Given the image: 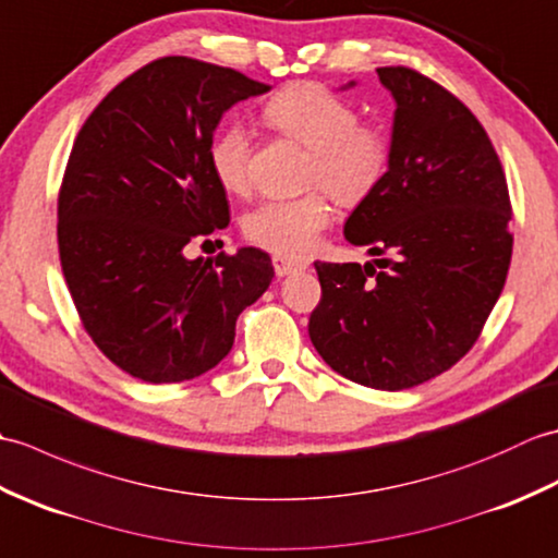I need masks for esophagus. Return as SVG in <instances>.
Returning <instances> with one entry per match:
<instances>
[{"label":"esophagus","instance_id":"1","mask_svg":"<svg viewBox=\"0 0 558 558\" xmlns=\"http://www.w3.org/2000/svg\"><path fill=\"white\" fill-rule=\"evenodd\" d=\"M272 268H276V276L286 278V276H292V272L306 270V264L304 260H292L286 256H272Z\"/></svg>","mask_w":558,"mask_h":558}]
</instances>
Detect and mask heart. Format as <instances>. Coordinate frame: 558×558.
<instances>
[{"label":"heart","mask_w":558,"mask_h":558,"mask_svg":"<svg viewBox=\"0 0 558 558\" xmlns=\"http://www.w3.org/2000/svg\"><path fill=\"white\" fill-rule=\"evenodd\" d=\"M264 122L294 144L310 148L304 182L322 186L345 206L372 196L388 168V138L381 129L360 122L350 100L318 83H294L278 90L264 110ZM254 141L240 122L222 126L208 146V162L228 194L252 192ZM322 189L298 198H270L244 220L246 240L286 258H304L333 220Z\"/></svg>","instance_id":"heart-1"}]
</instances>
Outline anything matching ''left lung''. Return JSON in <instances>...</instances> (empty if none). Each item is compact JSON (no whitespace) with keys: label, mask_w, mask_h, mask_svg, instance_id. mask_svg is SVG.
Here are the masks:
<instances>
[{"label":"left lung","mask_w":558,"mask_h":558,"mask_svg":"<svg viewBox=\"0 0 558 558\" xmlns=\"http://www.w3.org/2000/svg\"><path fill=\"white\" fill-rule=\"evenodd\" d=\"M396 98L384 180L345 222L374 264L314 268L310 338L340 376L420 386L475 345L513 254L511 198L492 141L465 105L408 66L376 69Z\"/></svg>","instance_id":"obj_1"}]
</instances>
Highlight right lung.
I'll list each match as a JSON object with an SVG mask.
<instances>
[{"mask_svg": "<svg viewBox=\"0 0 558 558\" xmlns=\"http://www.w3.org/2000/svg\"><path fill=\"white\" fill-rule=\"evenodd\" d=\"M270 90L240 71L162 57L114 86L71 148L57 242L81 324L122 372L180 384L232 350L234 324L270 286V256L244 246L186 258L230 225L208 162L220 117ZM208 242V240H206Z\"/></svg>", "mask_w": 558, "mask_h": 558, "instance_id": "1", "label": "right lung"}]
</instances>
